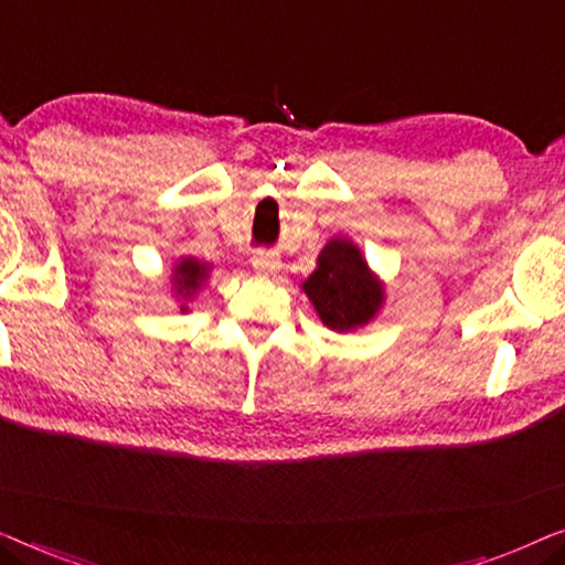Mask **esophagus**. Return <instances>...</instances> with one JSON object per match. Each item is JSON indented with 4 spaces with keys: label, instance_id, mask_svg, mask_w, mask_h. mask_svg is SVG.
Masks as SVG:
<instances>
[{
    "label": "esophagus",
    "instance_id": "esophagus-1",
    "mask_svg": "<svg viewBox=\"0 0 565 565\" xmlns=\"http://www.w3.org/2000/svg\"><path fill=\"white\" fill-rule=\"evenodd\" d=\"M277 265H280V262H277V259L273 257V254H267V252H254L252 267L257 269V273H275Z\"/></svg>",
    "mask_w": 565,
    "mask_h": 565
}]
</instances>
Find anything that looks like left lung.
Segmentation results:
<instances>
[{
	"label": "left lung",
	"mask_w": 565,
	"mask_h": 565,
	"mask_svg": "<svg viewBox=\"0 0 565 565\" xmlns=\"http://www.w3.org/2000/svg\"><path fill=\"white\" fill-rule=\"evenodd\" d=\"M303 292L331 331L365 327L383 306V282L370 273L358 246L339 236L321 249Z\"/></svg>",
	"instance_id": "1"
}]
</instances>
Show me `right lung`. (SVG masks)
I'll use <instances>...</instances> for the list:
<instances>
[{
    "instance_id": "obj_1",
    "label": "right lung",
    "mask_w": 565,
    "mask_h": 565,
    "mask_svg": "<svg viewBox=\"0 0 565 565\" xmlns=\"http://www.w3.org/2000/svg\"><path fill=\"white\" fill-rule=\"evenodd\" d=\"M207 273H211V265H205V262H198L195 257H184L174 265V292L180 296L182 300H188L195 296V292L203 288V282L207 280ZM188 306H182V311Z\"/></svg>"
}]
</instances>
